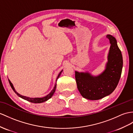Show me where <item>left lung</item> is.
<instances>
[{"label": "left lung", "mask_w": 133, "mask_h": 133, "mask_svg": "<svg viewBox=\"0 0 133 133\" xmlns=\"http://www.w3.org/2000/svg\"><path fill=\"white\" fill-rule=\"evenodd\" d=\"M111 43L108 63L104 72L97 77L88 73L75 72V78L81 95L89 100H99L114 91L120 79L123 65L122 56L115 37L107 35Z\"/></svg>", "instance_id": "8db88e82"}]
</instances>
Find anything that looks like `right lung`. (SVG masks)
Here are the masks:
<instances>
[{
    "mask_svg": "<svg viewBox=\"0 0 133 133\" xmlns=\"http://www.w3.org/2000/svg\"><path fill=\"white\" fill-rule=\"evenodd\" d=\"M62 71H63V70L61 71V72L59 73V75H58V76H57V79H56V82H57V79L59 78V77H60V74H61V72H62ZM8 81H9V84H10V86H11V87H12V89H13V90H14V92H15L16 94H17L18 96H20V98H22V99H25V100H28V101L30 102H31V103H42V102H45V101H47V100H48L50 98H51V97H52V95H54V94L56 88V85H55V87H54V89H53L52 90L51 92L49 94H48L47 96L43 97V98H28V97L24 96H22V95H21L19 94L18 93H17V92H16V91H15V90L14 87V86H13L12 83L11 82L10 80L8 79Z\"/></svg>",
    "mask_w": 133,
    "mask_h": 133,
    "instance_id": "add662e5",
    "label": "right lung"
}]
</instances>
